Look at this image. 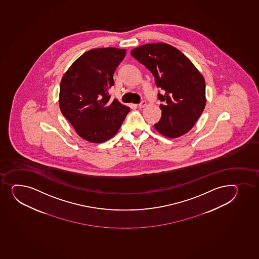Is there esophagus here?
I'll list each match as a JSON object with an SVG mask.
<instances>
[{"mask_svg": "<svg viewBox=\"0 0 259 259\" xmlns=\"http://www.w3.org/2000/svg\"><path fill=\"white\" fill-rule=\"evenodd\" d=\"M147 106V102L146 101H142L141 103L138 105V106H139V108H141V109H142V108H144L145 106Z\"/></svg>", "mask_w": 259, "mask_h": 259, "instance_id": "1", "label": "esophagus"}]
</instances>
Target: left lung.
I'll use <instances>...</instances> for the list:
<instances>
[{
  "mask_svg": "<svg viewBox=\"0 0 259 259\" xmlns=\"http://www.w3.org/2000/svg\"><path fill=\"white\" fill-rule=\"evenodd\" d=\"M131 54L152 72L162 90L158 96L162 117L154 124L156 130L170 139L188 133L206 104L203 75L179 49L168 44H144Z\"/></svg>",
  "mask_w": 259,
  "mask_h": 259,
  "instance_id": "8db88e82",
  "label": "left lung"
}]
</instances>
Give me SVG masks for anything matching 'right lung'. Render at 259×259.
Here are the masks:
<instances>
[{
  "instance_id": "1",
  "label": "right lung",
  "mask_w": 259,
  "mask_h": 259,
  "mask_svg": "<svg viewBox=\"0 0 259 259\" xmlns=\"http://www.w3.org/2000/svg\"><path fill=\"white\" fill-rule=\"evenodd\" d=\"M126 49H93L77 58L60 82L59 105L81 138L101 143L117 133L131 111L117 99L110 100L113 74Z\"/></svg>"
}]
</instances>
